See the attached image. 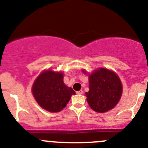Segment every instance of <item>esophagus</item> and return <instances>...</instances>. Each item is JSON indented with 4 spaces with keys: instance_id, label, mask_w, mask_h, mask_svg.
I'll return each instance as SVG.
<instances>
[{
    "instance_id": "esophagus-1",
    "label": "esophagus",
    "mask_w": 148,
    "mask_h": 148,
    "mask_svg": "<svg viewBox=\"0 0 148 148\" xmlns=\"http://www.w3.org/2000/svg\"><path fill=\"white\" fill-rule=\"evenodd\" d=\"M77 94H78V95H82V94H83V91H82V90L77 91Z\"/></svg>"
}]
</instances>
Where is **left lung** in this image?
<instances>
[{
  "label": "left lung",
  "instance_id": "1",
  "mask_svg": "<svg viewBox=\"0 0 148 148\" xmlns=\"http://www.w3.org/2000/svg\"><path fill=\"white\" fill-rule=\"evenodd\" d=\"M89 91L86 101L97 112H106L117 104L122 92L118 76L106 69H99L89 76Z\"/></svg>",
  "mask_w": 148,
  "mask_h": 148
}]
</instances>
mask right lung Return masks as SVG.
I'll use <instances>...</instances> for the list:
<instances>
[{"label": "right lung", "instance_id": "1", "mask_svg": "<svg viewBox=\"0 0 148 148\" xmlns=\"http://www.w3.org/2000/svg\"><path fill=\"white\" fill-rule=\"evenodd\" d=\"M32 92L36 102L44 110L57 112L64 108L75 95L72 88L68 87L63 82V74L46 71L41 73L32 87Z\"/></svg>", "mask_w": 148, "mask_h": 148}]
</instances>
